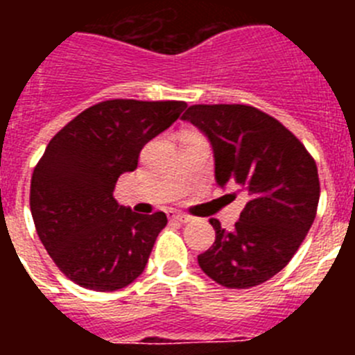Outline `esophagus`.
Wrapping results in <instances>:
<instances>
[{"label": "esophagus", "mask_w": 355, "mask_h": 355, "mask_svg": "<svg viewBox=\"0 0 355 355\" xmlns=\"http://www.w3.org/2000/svg\"><path fill=\"white\" fill-rule=\"evenodd\" d=\"M168 218H171V220H175V222L190 220V216L184 215V213H181V211H174V209H171V211H168Z\"/></svg>", "instance_id": "obj_1"}]
</instances>
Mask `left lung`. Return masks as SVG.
Segmentation results:
<instances>
[{
    "label": "left lung",
    "mask_w": 355,
    "mask_h": 355,
    "mask_svg": "<svg viewBox=\"0 0 355 355\" xmlns=\"http://www.w3.org/2000/svg\"><path fill=\"white\" fill-rule=\"evenodd\" d=\"M183 121L209 140L216 184L249 196L234 229L211 218L215 241L197 256L200 270L225 288H252L283 270L315 220L316 163L291 131L247 105H193Z\"/></svg>",
    "instance_id": "obj_1"
}]
</instances>
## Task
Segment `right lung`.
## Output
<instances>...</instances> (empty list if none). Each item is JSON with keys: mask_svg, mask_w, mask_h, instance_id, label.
<instances>
[{"mask_svg": "<svg viewBox=\"0 0 355 355\" xmlns=\"http://www.w3.org/2000/svg\"><path fill=\"white\" fill-rule=\"evenodd\" d=\"M184 108L183 101H103L48 144L31 175V216L42 245L72 283L115 291L144 272L167 215L131 211L114 199V188L137 168L142 147Z\"/></svg>", "mask_w": 355, "mask_h": 355, "instance_id": "obj_1", "label": "right lung"}]
</instances>
